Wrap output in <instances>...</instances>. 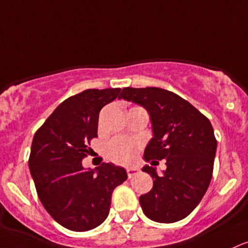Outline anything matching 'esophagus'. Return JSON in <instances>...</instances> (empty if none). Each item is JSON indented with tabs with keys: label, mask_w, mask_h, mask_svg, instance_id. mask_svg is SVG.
I'll return each instance as SVG.
<instances>
[{
	"label": "esophagus",
	"mask_w": 248,
	"mask_h": 248,
	"mask_svg": "<svg viewBox=\"0 0 248 248\" xmlns=\"http://www.w3.org/2000/svg\"><path fill=\"white\" fill-rule=\"evenodd\" d=\"M139 172H140V170H139L138 167H128V168H127V175H128L129 179H132L133 176L137 175Z\"/></svg>",
	"instance_id": "esophagus-1"
}]
</instances>
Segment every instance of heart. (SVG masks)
I'll return each instance as SVG.
<instances>
[{
    "label": "heart",
    "instance_id": "obj_1",
    "mask_svg": "<svg viewBox=\"0 0 248 248\" xmlns=\"http://www.w3.org/2000/svg\"><path fill=\"white\" fill-rule=\"evenodd\" d=\"M139 148H140V142L134 139L116 138L108 143L107 155L114 162L129 164L134 160Z\"/></svg>",
    "mask_w": 248,
    "mask_h": 248
}]
</instances>
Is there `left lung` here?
<instances>
[{
    "mask_svg": "<svg viewBox=\"0 0 248 248\" xmlns=\"http://www.w3.org/2000/svg\"><path fill=\"white\" fill-rule=\"evenodd\" d=\"M119 99L148 111L153 138L143 159H166L161 175L143 166L153 178V188L139 199L143 213L162 224L184 219L199 205L212 179L217 140L211 122L188 101L162 88L127 87Z\"/></svg>",
    "mask_w": 248,
    "mask_h": 248,
    "instance_id": "8db88e82",
    "label": "left lung"
}]
</instances>
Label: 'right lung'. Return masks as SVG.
I'll use <instances>...</instances> for the list:
<instances>
[{"mask_svg":"<svg viewBox=\"0 0 248 248\" xmlns=\"http://www.w3.org/2000/svg\"><path fill=\"white\" fill-rule=\"evenodd\" d=\"M121 89H87L58 106L35 133L29 170L39 199L50 217L75 232L93 230L108 214L115 187L127 180L124 168L106 164L84 170L88 143L97 138L99 113Z\"/></svg>","mask_w":248,"mask_h":248,"instance_id":"right-lung-1","label":"right lung"}]
</instances>
